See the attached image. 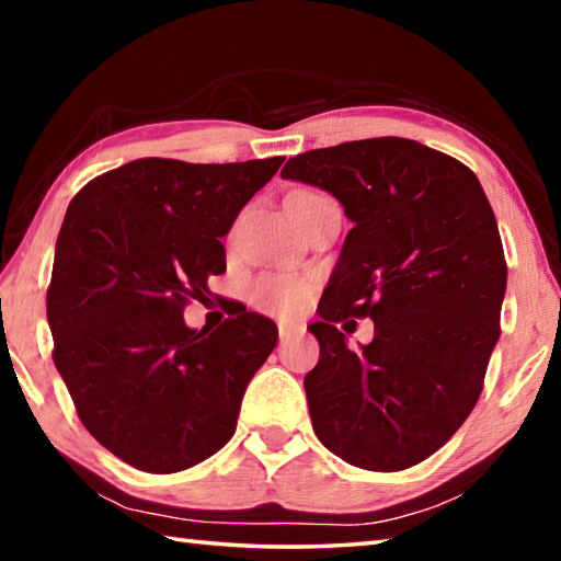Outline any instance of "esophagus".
Returning <instances> with one entry per match:
<instances>
[{"instance_id":"1","label":"esophagus","mask_w":561,"mask_h":561,"mask_svg":"<svg viewBox=\"0 0 561 561\" xmlns=\"http://www.w3.org/2000/svg\"><path fill=\"white\" fill-rule=\"evenodd\" d=\"M304 327L301 324H294V321H279V339H289L294 334H299Z\"/></svg>"}]
</instances>
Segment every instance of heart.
Masks as SVG:
<instances>
[{"label": "heart", "mask_w": 561, "mask_h": 561, "mask_svg": "<svg viewBox=\"0 0 561 561\" xmlns=\"http://www.w3.org/2000/svg\"><path fill=\"white\" fill-rule=\"evenodd\" d=\"M317 195L314 190H297L291 197ZM309 299V284L297 277H264L257 279L252 287V301L254 307L272 314H291V311L301 309Z\"/></svg>", "instance_id": "obj_1"}]
</instances>
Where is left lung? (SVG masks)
<instances>
[{"mask_svg": "<svg viewBox=\"0 0 561 561\" xmlns=\"http://www.w3.org/2000/svg\"><path fill=\"white\" fill-rule=\"evenodd\" d=\"M282 178L329 190L354 222L309 327L317 438L356 468H413L470 415L500 339L507 262L485 190L460 160L396 136L309 150ZM348 316L375 319L371 345L345 346Z\"/></svg>", "mask_w": 561, "mask_h": 561, "instance_id": "8db88e82", "label": "left lung"}]
</instances>
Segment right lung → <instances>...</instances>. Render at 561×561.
Segmentation results:
<instances>
[{"label":"right lung","mask_w":561,"mask_h":561,"mask_svg":"<svg viewBox=\"0 0 561 561\" xmlns=\"http://www.w3.org/2000/svg\"><path fill=\"white\" fill-rule=\"evenodd\" d=\"M284 158H140L83 185L56 240L46 319L81 423L133 468L168 474L232 438L274 321L232 304L215 331L183 311L225 272L220 237Z\"/></svg>","instance_id":"1"}]
</instances>
